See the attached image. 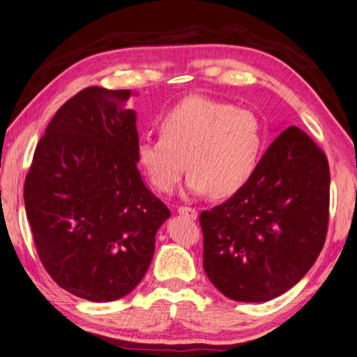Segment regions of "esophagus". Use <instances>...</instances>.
<instances>
[{"label": "esophagus", "mask_w": 357, "mask_h": 357, "mask_svg": "<svg viewBox=\"0 0 357 357\" xmlns=\"http://www.w3.org/2000/svg\"><path fill=\"white\" fill-rule=\"evenodd\" d=\"M178 213L185 216V218H188V220H197V216H198V211H195L193 207H184V206L178 207Z\"/></svg>", "instance_id": "esophagus-1"}]
</instances>
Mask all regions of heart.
<instances>
[{"instance_id": "1", "label": "heart", "mask_w": 357, "mask_h": 357, "mask_svg": "<svg viewBox=\"0 0 357 357\" xmlns=\"http://www.w3.org/2000/svg\"><path fill=\"white\" fill-rule=\"evenodd\" d=\"M159 137L137 144V162L151 185L172 193L187 167L190 193L229 197L252 176L263 146V130L255 113L232 103L193 96L167 111Z\"/></svg>"}]
</instances>
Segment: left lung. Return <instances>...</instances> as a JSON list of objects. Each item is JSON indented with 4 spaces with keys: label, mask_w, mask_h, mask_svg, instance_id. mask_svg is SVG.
I'll return each mask as SVG.
<instances>
[{
    "label": "left lung",
    "mask_w": 357,
    "mask_h": 357,
    "mask_svg": "<svg viewBox=\"0 0 357 357\" xmlns=\"http://www.w3.org/2000/svg\"><path fill=\"white\" fill-rule=\"evenodd\" d=\"M328 211L325 153L300 128H286L246 185L199 215L208 280L236 302H268L284 294L316 263Z\"/></svg>",
    "instance_id": "8db88e82"
}]
</instances>
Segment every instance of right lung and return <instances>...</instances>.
<instances>
[{
	"label": "right lung",
	"mask_w": 357,
	"mask_h": 357,
	"mask_svg": "<svg viewBox=\"0 0 357 357\" xmlns=\"http://www.w3.org/2000/svg\"><path fill=\"white\" fill-rule=\"evenodd\" d=\"M128 89H82L55 113L24 181L26 215L41 263L60 288L113 302L149 269L170 218L137 170Z\"/></svg>",
	"instance_id": "obj_1"
}]
</instances>
